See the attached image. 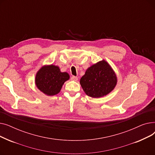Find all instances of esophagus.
Here are the masks:
<instances>
[{
    "label": "esophagus",
    "instance_id": "esophagus-1",
    "mask_svg": "<svg viewBox=\"0 0 155 155\" xmlns=\"http://www.w3.org/2000/svg\"><path fill=\"white\" fill-rule=\"evenodd\" d=\"M71 80L73 81H77L78 80V77H75V76H72L71 77Z\"/></svg>",
    "mask_w": 155,
    "mask_h": 155
}]
</instances>
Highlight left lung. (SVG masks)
Listing matches in <instances>:
<instances>
[{
  "mask_svg": "<svg viewBox=\"0 0 155 155\" xmlns=\"http://www.w3.org/2000/svg\"><path fill=\"white\" fill-rule=\"evenodd\" d=\"M80 84L88 96L99 98L107 95L114 88L117 77L109 63L102 60L86 70Z\"/></svg>",
  "mask_w": 155,
  "mask_h": 155,
  "instance_id": "1",
  "label": "left lung"
}]
</instances>
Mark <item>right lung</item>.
<instances>
[{
  "instance_id": "add662e5",
  "label": "right lung",
  "mask_w": 155,
  "mask_h": 155,
  "mask_svg": "<svg viewBox=\"0 0 155 155\" xmlns=\"http://www.w3.org/2000/svg\"><path fill=\"white\" fill-rule=\"evenodd\" d=\"M69 78L68 73L61 72L58 67L51 64L43 67L37 72L35 83L39 91L51 96L58 94Z\"/></svg>"
}]
</instances>
